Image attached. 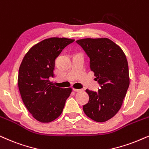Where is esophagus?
<instances>
[{"instance_id":"1","label":"esophagus","mask_w":149,"mask_h":149,"mask_svg":"<svg viewBox=\"0 0 149 149\" xmlns=\"http://www.w3.org/2000/svg\"><path fill=\"white\" fill-rule=\"evenodd\" d=\"M73 91L77 92H81V91H83V90H82V89H76V88H73Z\"/></svg>"}]
</instances>
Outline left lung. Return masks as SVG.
<instances>
[{"mask_svg": "<svg viewBox=\"0 0 149 149\" xmlns=\"http://www.w3.org/2000/svg\"><path fill=\"white\" fill-rule=\"evenodd\" d=\"M90 57V69L100 88L87 89L89 101L83 107L88 117L98 123L105 122L118 113L129 86L128 62L121 48L108 38L77 40Z\"/></svg>", "mask_w": 149, "mask_h": 149, "instance_id": "1", "label": "left lung"}]
</instances>
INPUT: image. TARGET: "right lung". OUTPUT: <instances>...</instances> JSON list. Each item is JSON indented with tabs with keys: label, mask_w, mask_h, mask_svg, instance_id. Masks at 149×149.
Here are the masks:
<instances>
[{
	"label": "right lung",
	"mask_w": 149,
	"mask_h": 149,
	"mask_svg": "<svg viewBox=\"0 0 149 149\" xmlns=\"http://www.w3.org/2000/svg\"><path fill=\"white\" fill-rule=\"evenodd\" d=\"M74 40L51 38L32 46L23 58L18 84L25 107L40 123H50L62 113L72 88L56 87L49 80L54 76L55 59Z\"/></svg>",
	"instance_id": "1"
}]
</instances>
